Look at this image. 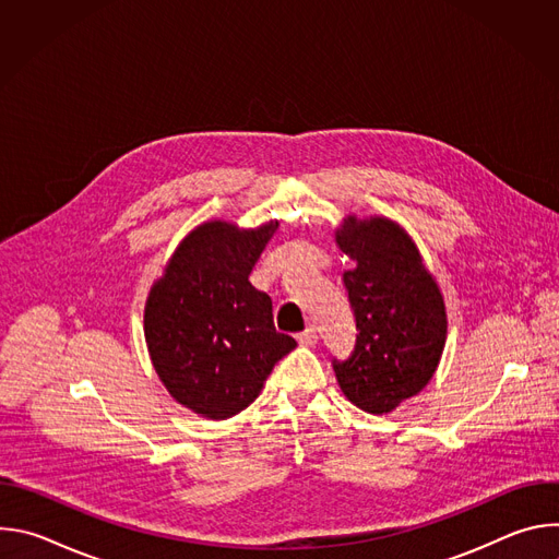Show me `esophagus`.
Returning a JSON list of instances; mask_svg holds the SVG:
<instances>
[{
    "label": "esophagus",
    "instance_id": "esophagus-1",
    "mask_svg": "<svg viewBox=\"0 0 559 559\" xmlns=\"http://www.w3.org/2000/svg\"><path fill=\"white\" fill-rule=\"evenodd\" d=\"M296 341H298L300 345H316V343H318V334H316V328H313V325L305 328L300 334H296Z\"/></svg>",
    "mask_w": 559,
    "mask_h": 559
}]
</instances>
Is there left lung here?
<instances>
[{
    "mask_svg": "<svg viewBox=\"0 0 559 559\" xmlns=\"http://www.w3.org/2000/svg\"><path fill=\"white\" fill-rule=\"evenodd\" d=\"M336 241L356 263L343 281L358 332L352 354L332 360L336 380L358 409L386 414L431 380L447 338L444 302L395 223L349 216Z\"/></svg>",
    "mask_w": 559,
    "mask_h": 559,
    "instance_id": "1",
    "label": "left lung"
}]
</instances>
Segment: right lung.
Wrapping results in <instances>:
<instances>
[{"label":"right lung","instance_id":"add662e5","mask_svg":"<svg viewBox=\"0 0 559 559\" xmlns=\"http://www.w3.org/2000/svg\"><path fill=\"white\" fill-rule=\"evenodd\" d=\"M276 227H197L150 292L145 343L154 369L194 414L223 420L243 412L296 347L274 328L272 298L250 283Z\"/></svg>","mask_w":559,"mask_h":559}]
</instances>
